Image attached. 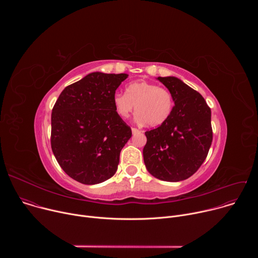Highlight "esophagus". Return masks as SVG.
<instances>
[{
    "instance_id": "34e87169",
    "label": "esophagus",
    "mask_w": 258,
    "mask_h": 258,
    "mask_svg": "<svg viewBox=\"0 0 258 258\" xmlns=\"http://www.w3.org/2000/svg\"><path fill=\"white\" fill-rule=\"evenodd\" d=\"M132 132H133L134 135H137V134H140V133H141V131L138 130V128H136V127H133V128H132Z\"/></svg>"
}]
</instances>
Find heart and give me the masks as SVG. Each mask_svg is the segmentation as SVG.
Instances as JSON below:
<instances>
[{
  "label": "heart",
  "mask_w": 258,
  "mask_h": 258,
  "mask_svg": "<svg viewBox=\"0 0 258 258\" xmlns=\"http://www.w3.org/2000/svg\"><path fill=\"white\" fill-rule=\"evenodd\" d=\"M113 105L116 113L122 118L128 117L136 108V120L155 127L169 118L173 97L165 88L139 81L127 85L125 94L116 93L113 96Z\"/></svg>",
  "instance_id": "obj_1"
}]
</instances>
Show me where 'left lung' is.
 <instances>
[{
    "label": "left lung",
    "instance_id": "left-lung-1",
    "mask_svg": "<svg viewBox=\"0 0 258 258\" xmlns=\"http://www.w3.org/2000/svg\"><path fill=\"white\" fill-rule=\"evenodd\" d=\"M157 80L172 94L174 106L164 123L145 133L144 162L156 178L179 181L193 175L208 154L212 142L211 110L197 91L179 79Z\"/></svg>",
    "mask_w": 258,
    "mask_h": 258
}]
</instances>
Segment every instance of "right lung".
Instances as JSON below:
<instances>
[{"mask_svg": "<svg viewBox=\"0 0 258 258\" xmlns=\"http://www.w3.org/2000/svg\"><path fill=\"white\" fill-rule=\"evenodd\" d=\"M128 76L92 72L66 87L51 116V147L73 179L95 185L114 175L131 127L116 113L113 96Z\"/></svg>", "mask_w": 258, "mask_h": 258, "instance_id": "1", "label": "right lung"}]
</instances>
